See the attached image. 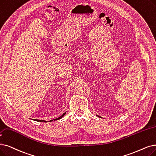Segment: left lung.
<instances>
[{"label":"left lung","instance_id":"obj_1","mask_svg":"<svg viewBox=\"0 0 156 156\" xmlns=\"http://www.w3.org/2000/svg\"><path fill=\"white\" fill-rule=\"evenodd\" d=\"M97 116H98L99 117H100V116H99V115H97Z\"/></svg>","mask_w":156,"mask_h":156}]
</instances>
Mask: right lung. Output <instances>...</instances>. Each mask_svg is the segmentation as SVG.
<instances>
[{
	"instance_id": "1",
	"label": "right lung",
	"mask_w": 156,
	"mask_h": 156,
	"mask_svg": "<svg viewBox=\"0 0 156 156\" xmlns=\"http://www.w3.org/2000/svg\"><path fill=\"white\" fill-rule=\"evenodd\" d=\"M66 112H65V113H64L60 117H59L58 118H57V119H53V120H50V121H46V120H37V119H34V120H35V121H37V122H52L53 120H59V119H62L65 115H66Z\"/></svg>"
}]
</instances>
